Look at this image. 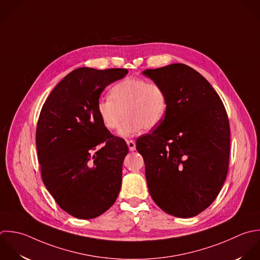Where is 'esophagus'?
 I'll return each instance as SVG.
<instances>
[{
	"mask_svg": "<svg viewBox=\"0 0 260 260\" xmlns=\"http://www.w3.org/2000/svg\"><path fill=\"white\" fill-rule=\"evenodd\" d=\"M126 144H127V147H128L129 151H135V150H136V143H135V141H133V140H127V141H126Z\"/></svg>",
	"mask_w": 260,
	"mask_h": 260,
	"instance_id": "esophagus-1",
	"label": "esophagus"
}]
</instances>
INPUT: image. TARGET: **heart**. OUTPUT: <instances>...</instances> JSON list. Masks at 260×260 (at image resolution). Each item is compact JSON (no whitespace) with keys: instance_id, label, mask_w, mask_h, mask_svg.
Instances as JSON below:
<instances>
[{"instance_id":"b5f03b06","label":"heart","mask_w":260,"mask_h":260,"mask_svg":"<svg viewBox=\"0 0 260 260\" xmlns=\"http://www.w3.org/2000/svg\"><path fill=\"white\" fill-rule=\"evenodd\" d=\"M109 96L98 100L97 114L107 129H116L124 114L118 132L121 137L157 127L167 112V95L163 87L143 79L127 78L116 83Z\"/></svg>"}]
</instances>
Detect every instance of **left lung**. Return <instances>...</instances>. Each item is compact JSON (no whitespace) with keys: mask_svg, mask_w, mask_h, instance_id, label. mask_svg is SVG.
Instances as JSON below:
<instances>
[{"mask_svg":"<svg viewBox=\"0 0 260 260\" xmlns=\"http://www.w3.org/2000/svg\"><path fill=\"white\" fill-rule=\"evenodd\" d=\"M143 75L163 87L167 112L159 126L137 140L149 192L165 213L191 218L212 205L227 176L230 125L212 85L184 63Z\"/></svg>","mask_w":260,"mask_h":260,"instance_id":"8db88e82","label":"left lung"}]
</instances>
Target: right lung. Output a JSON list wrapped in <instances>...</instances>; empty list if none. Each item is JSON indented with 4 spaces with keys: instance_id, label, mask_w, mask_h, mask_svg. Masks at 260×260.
Wrapping results in <instances>:
<instances>
[{
    "instance_id": "obj_1",
    "label": "right lung",
    "mask_w": 260,
    "mask_h": 260,
    "mask_svg": "<svg viewBox=\"0 0 260 260\" xmlns=\"http://www.w3.org/2000/svg\"><path fill=\"white\" fill-rule=\"evenodd\" d=\"M126 69L79 68L44 102L36 127L42 181L56 204L78 219H94L116 201L121 187L125 141L102 124L100 94Z\"/></svg>"
}]
</instances>
